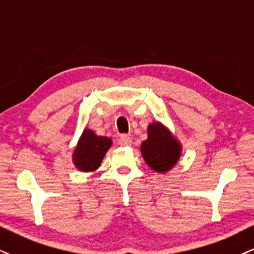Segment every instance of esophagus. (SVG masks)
Masks as SVG:
<instances>
[{
	"label": "esophagus",
	"mask_w": 254,
	"mask_h": 254,
	"mask_svg": "<svg viewBox=\"0 0 254 254\" xmlns=\"http://www.w3.org/2000/svg\"><path fill=\"white\" fill-rule=\"evenodd\" d=\"M118 143L122 147H126V146H130L132 145V139H130L128 135H122L120 139H119Z\"/></svg>",
	"instance_id": "esophagus-1"
}]
</instances>
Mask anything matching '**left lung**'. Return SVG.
Segmentation results:
<instances>
[{
  "label": "left lung",
  "mask_w": 254,
  "mask_h": 254,
  "mask_svg": "<svg viewBox=\"0 0 254 254\" xmlns=\"http://www.w3.org/2000/svg\"><path fill=\"white\" fill-rule=\"evenodd\" d=\"M183 145L170 128L160 121H153L147 127V139L141 143L143 160L154 172L167 173L180 160Z\"/></svg>",
  "instance_id": "1"
}]
</instances>
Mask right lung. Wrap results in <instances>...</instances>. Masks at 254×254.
<instances>
[{"instance_id": "right-lung-1", "label": "right lung", "mask_w": 254, "mask_h": 254, "mask_svg": "<svg viewBox=\"0 0 254 254\" xmlns=\"http://www.w3.org/2000/svg\"><path fill=\"white\" fill-rule=\"evenodd\" d=\"M112 143L111 137L98 135L93 129L86 127L71 155L74 166L81 172H95Z\"/></svg>"}]
</instances>
